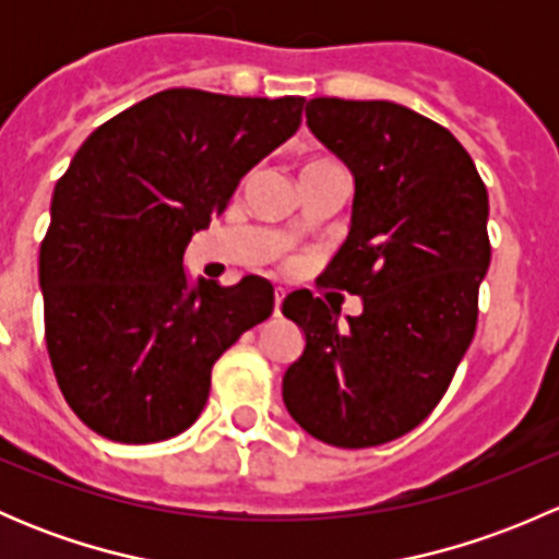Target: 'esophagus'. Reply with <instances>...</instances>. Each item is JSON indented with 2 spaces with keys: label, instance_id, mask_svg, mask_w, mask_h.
Segmentation results:
<instances>
[{
  "label": "esophagus",
  "instance_id": "obj_1",
  "mask_svg": "<svg viewBox=\"0 0 559 559\" xmlns=\"http://www.w3.org/2000/svg\"><path fill=\"white\" fill-rule=\"evenodd\" d=\"M281 302H284V289H275V302H273V313H281Z\"/></svg>",
  "mask_w": 559,
  "mask_h": 559
}]
</instances>
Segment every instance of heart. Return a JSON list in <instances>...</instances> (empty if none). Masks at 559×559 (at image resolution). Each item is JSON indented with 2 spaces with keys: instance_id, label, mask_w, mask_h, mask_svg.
<instances>
[{
  "instance_id": "1",
  "label": "heart",
  "mask_w": 559,
  "mask_h": 559,
  "mask_svg": "<svg viewBox=\"0 0 559 559\" xmlns=\"http://www.w3.org/2000/svg\"><path fill=\"white\" fill-rule=\"evenodd\" d=\"M326 165H335V162H326V159H316V162H308V165H306V170H308V167H326Z\"/></svg>"
}]
</instances>
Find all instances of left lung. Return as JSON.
Wrapping results in <instances>:
<instances>
[{"mask_svg": "<svg viewBox=\"0 0 559 559\" xmlns=\"http://www.w3.org/2000/svg\"><path fill=\"white\" fill-rule=\"evenodd\" d=\"M306 118L354 175L352 229L321 284L362 297V313L343 324L311 292L286 297L306 352L284 403L330 447H381L430 416L471 346L492 257L487 186L447 127L403 105L316 97Z\"/></svg>", "mask_w": 559, "mask_h": 559, "instance_id": "8db88e82", "label": "left lung"}]
</instances>
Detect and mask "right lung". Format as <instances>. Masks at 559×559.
Returning a JSON list of instances; mask_svg holds the SVG:
<instances>
[{
	"label": "right lung",
	"mask_w": 559,
	"mask_h": 559,
	"mask_svg": "<svg viewBox=\"0 0 559 559\" xmlns=\"http://www.w3.org/2000/svg\"><path fill=\"white\" fill-rule=\"evenodd\" d=\"M302 97L167 88L94 129L61 175L39 246L45 346L67 405L118 443L189 430L213 362L273 313V286L189 284L191 235L297 132Z\"/></svg>",
	"instance_id": "right-lung-1"
}]
</instances>
